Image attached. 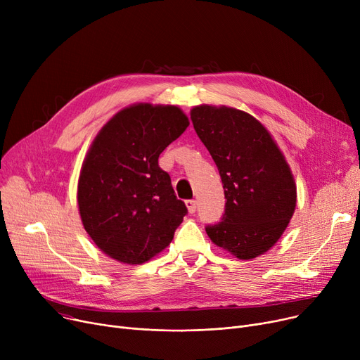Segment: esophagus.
<instances>
[{"label": "esophagus", "instance_id": "1", "mask_svg": "<svg viewBox=\"0 0 360 360\" xmlns=\"http://www.w3.org/2000/svg\"><path fill=\"white\" fill-rule=\"evenodd\" d=\"M185 204H186L188 212H190L191 214L195 213V210H197V201H195V200H186Z\"/></svg>", "mask_w": 360, "mask_h": 360}]
</instances>
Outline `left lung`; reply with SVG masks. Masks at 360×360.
<instances>
[{
	"instance_id": "8db88e82",
	"label": "left lung",
	"mask_w": 360,
	"mask_h": 360,
	"mask_svg": "<svg viewBox=\"0 0 360 360\" xmlns=\"http://www.w3.org/2000/svg\"><path fill=\"white\" fill-rule=\"evenodd\" d=\"M197 136L210 151L224 190L221 221L205 232L239 259L267 252L295 213L296 185L270 132L250 113L201 105L191 109Z\"/></svg>"
}]
</instances>
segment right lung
Wrapping results in <instances>:
<instances>
[{
    "mask_svg": "<svg viewBox=\"0 0 360 360\" xmlns=\"http://www.w3.org/2000/svg\"><path fill=\"white\" fill-rule=\"evenodd\" d=\"M188 125L178 106L137 103L120 110L91 143L79 210L86 232L110 258L143 264L174 239L188 210L159 156Z\"/></svg>",
    "mask_w": 360,
    "mask_h": 360,
    "instance_id": "1",
    "label": "right lung"
}]
</instances>
